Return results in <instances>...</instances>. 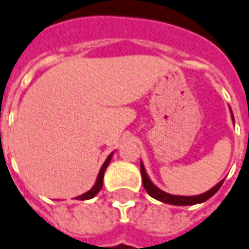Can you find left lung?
I'll list each match as a JSON object with an SVG mask.
<instances>
[{"label": "left lung", "instance_id": "left-lung-1", "mask_svg": "<svg viewBox=\"0 0 249 249\" xmlns=\"http://www.w3.org/2000/svg\"><path fill=\"white\" fill-rule=\"evenodd\" d=\"M231 114H232V121L234 123L233 119V113L231 110ZM140 170H142V185H144V189L147 190L149 196L158 201L164 203H170V205H175V206H187V205H197V203H202L205 201H208L209 198H212L214 196L215 193L218 191V189L221 187L222 183H224V179L220 180L215 186H213L210 190L205 191L202 194H198V196H174V194H170V193H166V191L160 190L158 186L154 185V182L149 179L148 174L144 168V164L142 161H140Z\"/></svg>", "mask_w": 249, "mask_h": 249}]
</instances>
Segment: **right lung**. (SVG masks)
Here are the masks:
<instances>
[{"label": "right lung", "instance_id": "add662e5", "mask_svg": "<svg viewBox=\"0 0 249 249\" xmlns=\"http://www.w3.org/2000/svg\"><path fill=\"white\" fill-rule=\"evenodd\" d=\"M114 152H112V154L109 155L107 158V160L104 161V164H102V167L100 168V173H98V177H97V180H95L94 186L90 189L89 191H86V193H83L82 196H78V197H75V199H91V198H94L98 193H100V190L102 189V185H104V174H105V170L107 168V166H109V163H110V160H112V156Z\"/></svg>", "mask_w": 249, "mask_h": 249}]
</instances>
